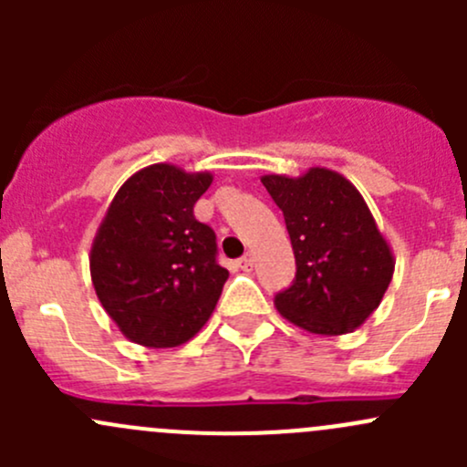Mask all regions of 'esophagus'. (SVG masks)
Here are the masks:
<instances>
[{
	"mask_svg": "<svg viewBox=\"0 0 467 467\" xmlns=\"http://www.w3.org/2000/svg\"><path fill=\"white\" fill-rule=\"evenodd\" d=\"M239 268H242V271H253V257H242V260H239Z\"/></svg>",
	"mask_w": 467,
	"mask_h": 467,
	"instance_id": "obj_1",
	"label": "esophagus"
}]
</instances>
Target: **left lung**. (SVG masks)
<instances>
[{
    "instance_id": "obj_1",
    "label": "left lung",
    "mask_w": 467,
    "mask_h": 467,
    "mask_svg": "<svg viewBox=\"0 0 467 467\" xmlns=\"http://www.w3.org/2000/svg\"><path fill=\"white\" fill-rule=\"evenodd\" d=\"M262 182L296 255L294 285L273 300L280 317L321 337L364 325L389 289L395 257L359 190L325 167L296 178L266 173Z\"/></svg>"
}]
</instances>
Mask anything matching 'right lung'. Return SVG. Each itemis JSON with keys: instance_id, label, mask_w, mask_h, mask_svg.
<instances>
[{"instance_id": "right-lung-1", "label": "right lung", "mask_w": 467, "mask_h": 467, "mask_svg": "<svg viewBox=\"0 0 467 467\" xmlns=\"http://www.w3.org/2000/svg\"><path fill=\"white\" fill-rule=\"evenodd\" d=\"M214 176L169 162L149 164L117 190L89 251L94 291L129 341L176 348L190 341L219 303L228 271L216 237L194 219Z\"/></svg>"}]
</instances>
